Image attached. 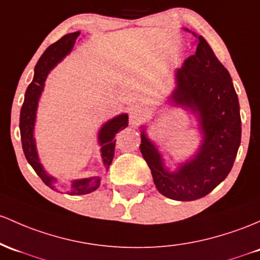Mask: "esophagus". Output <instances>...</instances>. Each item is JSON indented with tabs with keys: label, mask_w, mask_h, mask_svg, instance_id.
Returning a JSON list of instances; mask_svg holds the SVG:
<instances>
[{
	"label": "esophagus",
	"mask_w": 260,
	"mask_h": 260,
	"mask_svg": "<svg viewBox=\"0 0 260 260\" xmlns=\"http://www.w3.org/2000/svg\"><path fill=\"white\" fill-rule=\"evenodd\" d=\"M145 115V108L142 105L136 104L129 108V119L133 124H137Z\"/></svg>",
	"instance_id": "obj_1"
}]
</instances>
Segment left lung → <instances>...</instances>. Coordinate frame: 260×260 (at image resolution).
<instances>
[{"mask_svg": "<svg viewBox=\"0 0 260 260\" xmlns=\"http://www.w3.org/2000/svg\"><path fill=\"white\" fill-rule=\"evenodd\" d=\"M192 34L198 38L196 53L175 70L176 86L168 104L196 117L201 133L199 149L170 170L156 144L148 138L145 125L141 127L139 148L154 185L161 195L176 201L201 199L221 184L232 169L241 144L239 102L230 73L204 37Z\"/></svg>", "mask_w": 260, "mask_h": 260, "instance_id": "left-lung-1", "label": "left lung"}]
</instances>
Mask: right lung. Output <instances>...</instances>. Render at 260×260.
<instances>
[{
	"instance_id": "add662e5",
	"label": "right lung",
	"mask_w": 260,
	"mask_h": 260,
	"mask_svg": "<svg viewBox=\"0 0 260 260\" xmlns=\"http://www.w3.org/2000/svg\"><path fill=\"white\" fill-rule=\"evenodd\" d=\"M80 36V32L69 33L59 39L47 50L43 53L36 68H34L33 81L27 87L24 96L23 106L21 108V117H19V129H21L22 148L28 162L32 165L34 172L42 179L47 186L55 190V182L58 181L56 178L47 173L44 167L39 160L38 150H37L36 138H34V127H36L37 110H38L39 99H41L43 90H44V82L47 80L48 74L68 54L73 50L76 39ZM128 125V115L122 113L106 123L102 124L98 135V142L101 147V158L105 165V169L108 170L111 162H112L113 155H115L116 139L115 137L118 131L124 129ZM101 184V176H91V178L78 179L71 181V189L68 191L69 195H86V193L95 191Z\"/></svg>"
}]
</instances>
